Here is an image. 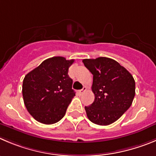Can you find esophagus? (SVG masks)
I'll return each instance as SVG.
<instances>
[{
	"mask_svg": "<svg viewBox=\"0 0 156 156\" xmlns=\"http://www.w3.org/2000/svg\"><path fill=\"white\" fill-rule=\"evenodd\" d=\"M87 90V87H83V89H81V90H80L79 91H78V94H83L84 92H85V91Z\"/></svg>",
	"mask_w": 156,
	"mask_h": 156,
	"instance_id": "34e87169",
	"label": "esophagus"
}]
</instances>
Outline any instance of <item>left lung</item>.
<instances>
[{
  "instance_id": "obj_1",
  "label": "left lung",
  "mask_w": 156,
  "mask_h": 156,
  "mask_svg": "<svg viewBox=\"0 0 156 156\" xmlns=\"http://www.w3.org/2000/svg\"><path fill=\"white\" fill-rule=\"evenodd\" d=\"M83 62L94 76L92 91L95 99L85 107L87 118L96 125H111L131 107L135 94V80L112 58H85Z\"/></svg>"
}]
</instances>
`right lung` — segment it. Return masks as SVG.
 Returning <instances> with one entry per match:
<instances>
[{
    "instance_id": "add662e5",
    "label": "right lung",
    "mask_w": 156,
    "mask_h": 156,
    "mask_svg": "<svg viewBox=\"0 0 156 156\" xmlns=\"http://www.w3.org/2000/svg\"><path fill=\"white\" fill-rule=\"evenodd\" d=\"M74 59L47 58L24 78L22 95L27 110L37 121L52 125L64 117L75 96L73 80L68 75Z\"/></svg>"
}]
</instances>
